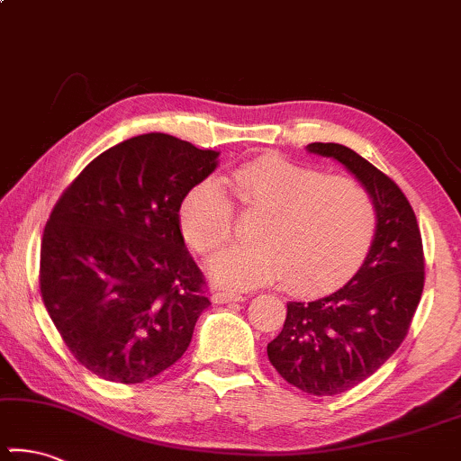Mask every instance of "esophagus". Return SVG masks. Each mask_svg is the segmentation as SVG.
<instances>
[{
  "instance_id": "obj_1",
  "label": "esophagus",
  "mask_w": 461,
  "mask_h": 461,
  "mask_svg": "<svg viewBox=\"0 0 461 461\" xmlns=\"http://www.w3.org/2000/svg\"><path fill=\"white\" fill-rule=\"evenodd\" d=\"M212 302L214 303H237V302H243V295H239V293L218 291L212 295Z\"/></svg>"
}]
</instances>
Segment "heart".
<instances>
[{
	"instance_id": "obj_1",
	"label": "heart",
	"mask_w": 461,
	"mask_h": 461,
	"mask_svg": "<svg viewBox=\"0 0 461 461\" xmlns=\"http://www.w3.org/2000/svg\"><path fill=\"white\" fill-rule=\"evenodd\" d=\"M245 214H259L253 243L210 258L212 283L247 291L285 278L299 295H322L347 283L368 256L376 208L357 181L324 175L276 156L239 164L226 176ZM185 241L210 253L230 237L232 203L218 181L193 185L178 208Z\"/></svg>"
}]
</instances>
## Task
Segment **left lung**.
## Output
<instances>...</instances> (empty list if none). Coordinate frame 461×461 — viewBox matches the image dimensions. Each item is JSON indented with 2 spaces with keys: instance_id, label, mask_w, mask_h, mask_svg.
<instances>
[{
  "instance_id": "8db88e82",
  "label": "left lung",
  "mask_w": 461,
  "mask_h": 461,
  "mask_svg": "<svg viewBox=\"0 0 461 461\" xmlns=\"http://www.w3.org/2000/svg\"><path fill=\"white\" fill-rule=\"evenodd\" d=\"M341 162L376 208V235L362 268L316 302H289L268 359L286 383L310 395H339L383 366L408 335L424 289L422 237L408 197L384 172L345 145L310 143Z\"/></svg>"
}]
</instances>
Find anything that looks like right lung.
I'll list each match as a JSON object with an SVG mask.
<instances>
[{
	"instance_id": "obj_1",
	"label": "right lung",
	"mask_w": 461,
	"mask_h": 461,
	"mask_svg": "<svg viewBox=\"0 0 461 461\" xmlns=\"http://www.w3.org/2000/svg\"><path fill=\"white\" fill-rule=\"evenodd\" d=\"M218 151L148 132L97 156L45 224L39 285L78 362L137 384L178 362L210 299L186 251L178 208Z\"/></svg>"
}]
</instances>
